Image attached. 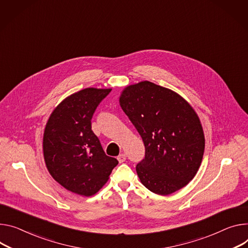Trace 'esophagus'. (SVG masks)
Masks as SVG:
<instances>
[{
    "label": "esophagus",
    "mask_w": 248,
    "mask_h": 248,
    "mask_svg": "<svg viewBox=\"0 0 248 248\" xmlns=\"http://www.w3.org/2000/svg\"><path fill=\"white\" fill-rule=\"evenodd\" d=\"M125 159H126V155H125L124 153H122V154H120V155L118 156V160H119V162H120V163L124 162V161H125Z\"/></svg>",
    "instance_id": "1"
}]
</instances>
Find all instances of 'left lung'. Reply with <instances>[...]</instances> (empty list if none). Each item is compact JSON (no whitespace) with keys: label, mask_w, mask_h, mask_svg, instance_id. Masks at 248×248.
<instances>
[{"label":"left lung","mask_w":248,"mask_h":248,"mask_svg":"<svg viewBox=\"0 0 248 248\" xmlns=\"http://www.w3.org/2000/svg\"><path fill=\"white\" fill-rule=\"evenodd\" d=\"M120 105L145 146V157L137 165L140 182L162 196L185 187L197 174L205 150L194 108L172 90L149 81L124 88Z\"/></svg>","instance_id":"obj_1"}]
</instances>
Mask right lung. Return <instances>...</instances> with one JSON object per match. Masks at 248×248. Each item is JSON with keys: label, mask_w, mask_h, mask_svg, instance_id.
Wrapping results in <instances>:
<instances>
[{"label": "right lung", "mask_w": 248, "mask_h": 248, "mask_svg": "<svg viewBox=\"0 0 248 248\" xmlns=\"http://www.w3.org/2000/svg\"><path fill=\"white\" fill-rule=\"evenodd\" d=\"M109 92L86 88L70 95L55 108L44 129L47 170L61 186L81 196L95 195L119 163L106 155L91 125L97 107Z\"/></svg>", "instance_id": "add662e5"}]
</instances>
